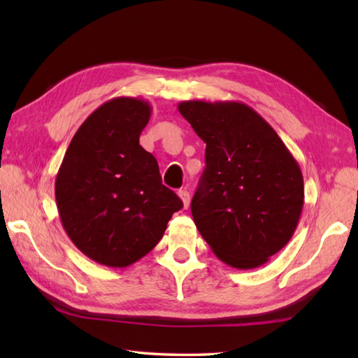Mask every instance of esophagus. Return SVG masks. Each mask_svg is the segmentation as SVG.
I'll return each mask as SVG.
<instances>
[{"mask_svg": "<svg viewBox=\"0 0 358 358\" xmlns=\"http://www.w3.org/2000/svg\"><path fill=\"white\" fill-rule=\"evenodd\" d=\"M178 196L181 199V201H183L185 209H187L189 201H191V195H189V192L186 191V189H181V191H178Z\"/></svg>", "mask_w": 358, "mask_h": 358, "instance_id": "34e87169", "label": "esophagus"}]
</instances>
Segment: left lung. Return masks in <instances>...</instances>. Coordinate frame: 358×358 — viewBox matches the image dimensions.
I'll use <instances>...</instances> for the list:
<instances>
[{"label": "left lung", "instance_id": "left-lung-1", "mask_svg": "<svg viewBox=\"0 0 358 358\" xmlns=\"http://www.w3.org/2000/svg\"><path fill=\"white\" fill-rule=\"evenodd\" d=\"M206 143V169L191 203L196 229L237 269L264 264L292 238L305 185L299 163L263 117L238 101H181Z\"/></svg>", "mask_w": 358, "mask_h": 358}]
</instances>
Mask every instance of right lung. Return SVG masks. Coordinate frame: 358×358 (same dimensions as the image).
<instances>
[{
  "label": "right lung",
  "mask_w": 358,
  "mask_h": 358,
  "mask_svg": "<svg viewBox=\"0 0 358 358\" xmlns=\"http://www.w3.org/2000/svg\"><path fill=\"white\" fill-rule=\"evenodd\" d=\"M152 108L141 98L106 101L80 126L55 180L58 214L72 243L109 268L138 262L183 203L140 146Z\"/></svg>",
  "instance_id": "add662e5"
}]
</instances>
